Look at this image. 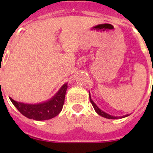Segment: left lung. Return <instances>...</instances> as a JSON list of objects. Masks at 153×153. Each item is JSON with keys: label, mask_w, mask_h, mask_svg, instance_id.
<instances>
[{"label": "left lung", "mask_w": 153, "mask_h": 153, "mask_svg": "<svg viewBox=\"0 0 153 153\" xmlns=\"http://www.w3.org/2000/svg\"><path fill=\"white\" fill-rule=\"evenodd\" d=\"M89 100H90L91 104H92V106H93V107H94V109H95V112H96L97 113H98L99 115H101V116L104 117V118H108V119H118V118H124V117H126V116H128V115H123V116H121V117L112 116V115H109V114L106 113L105 112H104V111L101 110V109H99V108H98V106H97L96 104H95V103H94L93 101H92V100L91 99L90 95H89Z\"/></svg>", "instance_id": "left-lung-1"}]
</instances>
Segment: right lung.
Here are the masks:
<instances>
[{"label": "right lung", "mask_w": 153, "mask_h": 153, "mask_svg": "<svg viewBox=\"0 0 153 153\" xmlns=\"http://www.w3.org/2000/svg\"><path fill=\"white\" fill-rule=\"evenodd\" d=\"M67 89V84H64L50 100L37 104L18 102L10 97V99L18 110L25 117L35 121H44L54 118L61 112L64 104Z\"/></svg>", "instance_id": "1"}]
</instances>
